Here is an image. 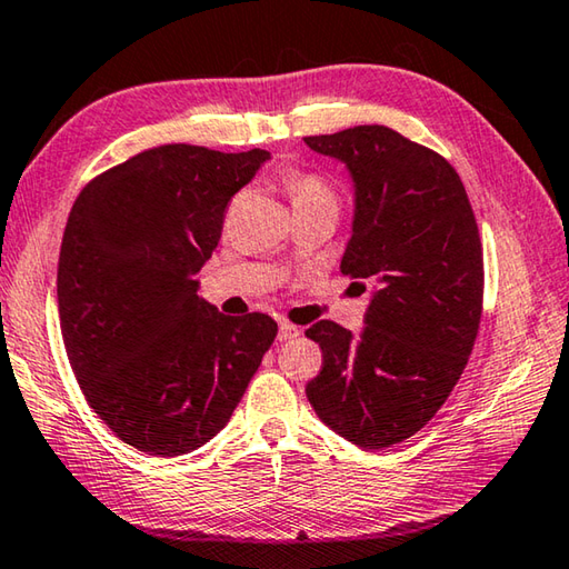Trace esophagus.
I'll use <instances>...</instances> for the list:
<instances>
[{"mask_svg":"<svg viewBox=\"0 0 569 569\" xmlns=\"http://www.w3.org/2000/svg\"><path fill=\"white\" fill-rule=\"evenodd\" d=\"M300 337V327H295L290 322H279V332H277V340L279 342H290Z\"/></svg>","mask_w":569,"mask_h":569,"instance_id":"1","label":"esophagus"}]
</instances>
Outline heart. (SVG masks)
Instances as JSON below:
<instances>
[{"mask_svg":"<svg viewBox=\"0 0 569 569\" xmlns=\"http://www.w3.org/2000/svg\"><path fill=\"white\" fill-rule=\"evenodd\" d=\"M282 182L290 192L292 202H317V199H330V202H337L335 189L325 182L322 177L315 174H305V172H287L282 177Z\"/></svg>","mask_w":569,"mask_h":569,"instance_id":"obj_1","label":"heart"}]
</instances>
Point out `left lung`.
<instances>
[{
	"mask_svg": "<svg viewBox=\"0 0 569 569\" xmlns=\"http://www.w3.org/2000/svg\"><path fill=\"white\" fill-rule=\"evenodd\" d=\"M305 144L350 174L340 269L370 284L360 335L330 320L305 332L325 355L307 397L347 442L385 450L420 432L465 370L482 315L480 232L452 164L395 129L365 124Z\"/></svg>",
	"mask_w": 569,
	"mask_h": 569,
	"instance_id": "1",
	"label": "left lung"
}]
</instances>
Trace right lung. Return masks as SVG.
Instances as JSON below:
<instances>
[{
	"mask_svg": "<svg viewBox=\"0 0 569 569\" xmlns=\"http://www.w3.org/2000/svg\"><path fill=\"white\" fill-rule=\"evenodd\" d=\"M267 159L154 147L92 179L69 212L57 272L69 365L139 452L179 457L212 440L274 342L272 317H227L197 295L227 202Z\"/></svg>",
	"mask_w": 569,
	"mask_h": 569,
	"instance_id": "obj_1",
	"label": "right lung"
}]
</instances>
